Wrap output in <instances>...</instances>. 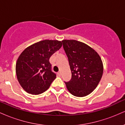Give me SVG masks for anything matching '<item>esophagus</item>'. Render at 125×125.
Instances as JSON below:
<instances>
[{
  "instance_id": "esophagus-1",
  "label": "esophagus",
  "mask_w": 125,
  "mask_h": 125,
  "mask_svg": "<svg viewBox=\"0 0 125 125\" xmlns=\"http://www.w3.org/2000/svg\"><path fill=\"white\" fill-rule=\"evenodd\" d=\"M58 74L59 76H61V74H62V73H61V72H59L58 73Z\"/></svg>"
}]
</instances>
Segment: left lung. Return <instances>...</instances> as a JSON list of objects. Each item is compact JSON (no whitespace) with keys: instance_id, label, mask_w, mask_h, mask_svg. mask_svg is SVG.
Segmentation results:
<instances>
[{"instance_id":"left-lung-1","label":"left lung","mask_w":125,"mask_h":125,"mask_svg":"<svg viewBox=\"0 0 125 125\" xmlns=\"http://www.w3.org/2000/svg\"><path fill=\"white\" fill-rule=\"evenodd\" d=\"M62 42L72 72L71 81L64 82L67 90L75 96H86L95 89L102 76L101 58L84 43L75 40Z\"/></svg>"}]
</instances>
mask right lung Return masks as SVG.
I'll list each match as a JSON object with an SVG mask.
<instances>
[{
    "label": "right lung",
    "mask_w": 125,
    "mask_h": 125,
    "mask_svg": "<svg viewBox=\"0 0 125 125\" xmlns=\"http://www.w3.org/2000/svg\"><path fill=\"white\" fill-rule=\"evenodd\" d=\"M62 46L61 41L44 40L26 48L16 64L18 80L26 92L39 94L48 90L56 75L52 71L49 59Z\"/></svg>",
    "instance_id": "obj_1"
}]
</instances>
